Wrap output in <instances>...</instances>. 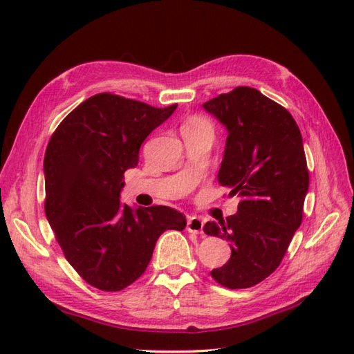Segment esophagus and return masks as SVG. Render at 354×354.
Segmentation results:
<instances>
[{"instance_id":"obj_1","label":"esophagus","mask_w":354,"mask_h":354,"mask_svg":"<svg viewBox=\"0 0 354 354\" xmlns=\"http://www.w3.org/2000/svg\"><path fill=\"white\" fill-rule=\"evenodd\" d=\"M202 230H204V221L198 216H190L187 219V231L194 232V234H201Z\"/></svg>"}]
</instances>
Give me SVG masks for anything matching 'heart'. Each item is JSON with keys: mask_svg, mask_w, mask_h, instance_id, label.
Masks as SVG:
<instances>
[{"mask_svg": "<svg viewBox=\"0 0 354 354\" xmlns=\"http://www.w3.org/2000/svg\"><path fill=\"white\" fill-rule=\"evenodd\" d=\"M192 122H193V123H205V122H204V120H201V118H193V120H192Z\"/></svg>", "mask_w": 354, "mask_h": 354, "instance_id": "b5f03b06", "label": "heart"}]
</instances>
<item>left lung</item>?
<instances>
[{
    "mask_svg": "<svg viewBox=\"0 0 354 354\" xmlns=\"http://www.w3.org/2000/svg\"><path fill=\"white\" fill-rule=\"evenodd\" d=\"M202 108L227 127L217 181L240 199L236 214L204 227L231 243L230 260L212 277L228 289L251 288L280 266L303 221L309 170L301 132L288 109L250 86Z\"/></svg>",
    "mask_w": 354,
    "mask_h": 354,
    "instance_id": "obj_1",
    "label": "left lung"
}]
</instances>
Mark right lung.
<instances>
[{"label": "right lung", "instance_id": "1", "mask_svg": "<svg viewBox=\"0 0 354 354\" xmlns=\"http://www.w3.org/2000/svg\"><path fill=\"white\" fill-rule=\"evenodd\" d=\"M178 104H149L102 93L71 111L44 158L45 216L65 259L94 288L118 292L145 274L164 231H183L175 208L122 204L123 175L138 164L147 135Z\"/></svg>", "mask_w": 354, "mask_h": 354}]
</instances>
